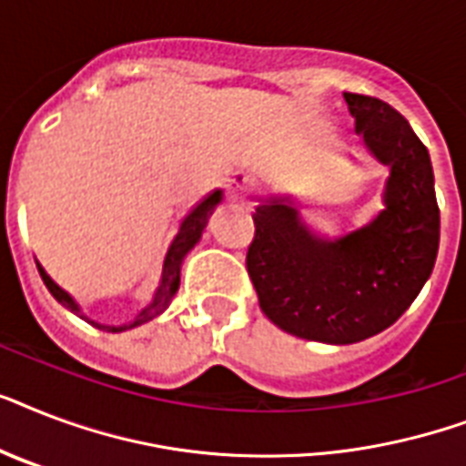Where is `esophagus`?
<instances>
[{
  "instance_id": "esophagus-1",
  "label": "esophagus",
  "mask_w": 466,
  "mask_h": 466,
  "mask_svg": "<svg viewBox=\"0 0 466 466\" xmlns=\"http://www.w3.org/2000/svg\"><path fill=\"white\" fill-rule=\"evenodd\" d=\"M229 186H232L234 196H241V193H247V190L254 186V178L241 171V174H234V178H232V183H229Z\"/></svg>"
}]
</instances>
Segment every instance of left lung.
<instances>
[{
	"mask_svg": "<svg viewBox=\"0 0 466 466\" xmlns=\"http://www.w3.org/2000/svg\"><path fill=\"white\" fill-rule=\"evenodd\" d=\"M355 130L391 168L384 210L339 241H321L285 200L256 208L247 270L263 314L283 331L333 346L384 331L433 273L441 208L426 145L387 101L346 91Z\"/></svg>",
	"mask_w": 466,
	"mask_h": 466,
	"instance_id": "1",
	"label": "left lung"
}]
</instances>
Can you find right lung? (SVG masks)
<instances>
[{
	"label": "right lung",
	"instance_id": "1",
	"mask_svg": "<svg viewBox=\"0 0 466 466\" xmlns=\"http://www.w3.org/2000/svg\"><path fill=\"white\" fill-rule=\"evenodd\" d=\"M219 198H222V193H219V190H212V193H208V196H205L203 200H200V203H198L196 208H193V210H190L188 215L183 218L181 227H178V232H176V237L171 239V244H168L167 256H164V266H161V280H159V288H157V292H155V299H152V302H149V305L145 307L140 314H137V319H135V321H130V324H123V326L96 324L98 329H106V331H126V329H133V326H140V324H145V321H149V319L159 317L161 311L171 305V299H174L176 290H178V273H181L183 256L188 254L190 248H193V244L200 239V232H203L205 219H208V212H210L212 208L219 203ZM38 270H40V278H43V283H46V288L53 292V298L57 299L62 307H67L69 311H75L76 317L86 319L75 299L69 298L67 292L62 290L60 285L53 283V278L47 276L40 263H38ZM86 321H89V319H86ZM91 324H94V321H91Z\"/></svg>",
	"mask_w": 466,
	"mask_h": 466
}]
</instances>
